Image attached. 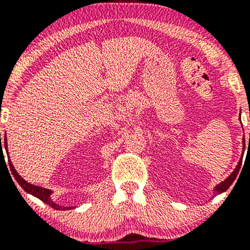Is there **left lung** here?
<instances>
[{
    "instance_id": "1",
    "label": "left lung",
    "mask_w": 250,
    "mask_h": 250,
    "mask_svg": "<svg viewBox=\"0 0 250 250\" xmlns=\"http://www.w3.org/2000/svg\"><path fill=\"white\" fill-rule=\"evenodd\" d=\"M249 139H250V134H249ZM242 143H243V151H242V156H243V153H245V147H246V146H245V143H246V142H245V137H243ZM241 165H242V157H241V159H240V161H239V163H237L236 168H235L234 170H233V173L229 175V176L227 177V179H226L225 181H222V182L219 183V185H217L216 187L214 188V193H215V195H216V194H221V193H225L227 189L230 187L231 183L234 182L235 179H236L237 174H239L240 168H241Z\"/></svg>"
}]
</instances>
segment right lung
<instances>
[{
    "instance_id": "add662e5",
    "label": "right lung",
    "mask_w": 250,
    "mask_h": 250,
    "mask_svg": "<svg viewBox=\"0 0 250 250\" xmlns=\"http://www.w3.org/2000/svg\"><path fill=\"white\" fill-rule=\"evenodd\" d=\"M0 141H1V134H0ZM2 145V143H1ZM4 148H5V151H7V155H8V145H7V136L4 135ZM2 147H1V154H2ZM9 157V156H8ZM8 163H9V167H10V170L11 173H13L14 177H15V180L17 181V183H19L20 186H21L22 189L25 191V193L33 195V196L37 197V199H40L41 201H43L44 203H47L48 206H50L51 208L56 209V210H68V209H73L75 207H73V206H70V207H63V206L59 205V203H56L55 201L51 199V195H53L54 191L50 190V189H47V188H43V187H39V186H35V185H31V183L27 182L24 179H22L21 175H19V173L16 171V169L14 168L13 163H11L10 159H8Z\"/></svg>"
}]
</instances>
